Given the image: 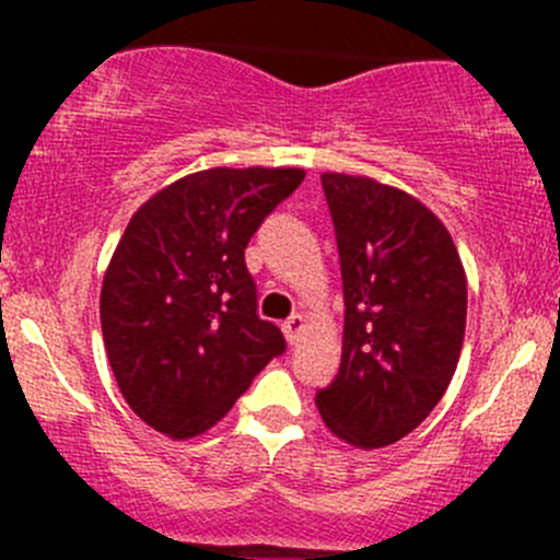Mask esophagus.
Segmentation results:
<instances>
[{
  "instance_id": "1",
  "label": "esophagus",
  "mask_w": 560,
  "mask_h": 560,
  "mask_svg": "<svg viewBox=\"0 0 560 560\" xmlns=\"http://www.w3.org/2000/svg\"><path fill=\"white\" fill-rule=\"evenodd\" d=\"M303 332H306V316L303 314H292L290 319L284 322V336L290 343H298L303 338Z\"/></svg>"
}]
</instances>
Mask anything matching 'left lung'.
Listing matches in <instances>:
<instances>
[{
    "label": "left lung",
    "instance_id": "obj_1",
    "mask_svg": "<svg viewBox=\"0 0 560 560\" xmlns=\"http://www.w3.org/2000/svg\"><path fill=\"white\" fill-rule=\"evenodd\" d=\"M343 279L338 376L322 420L360 450L415 431L447 393L466 332V270L442 219L369 175L322 173Z\"/></svg>",
    "mask_w": 560,
    "mask_h": 560
}]
</instances>
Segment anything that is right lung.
<instances>
[{
    "label": "right lung",
    "mask_w": 560,
    "mask_h": 560,
    "mask_svg": "<svg viewBox=\"0 0 560 560\" xmlns=\"http://www.w3.org/2000/svg\"><path fill=\"white\" fill-rule=\"evenodd\" d=\"M303 178L301 167H211L129 219L100 322L124 400L154 431L175 442L206 433L284 352L279 327L257 316L244 248Z\"/></svg>",
    "instance_id": "obj_1"
}]
</instances>
